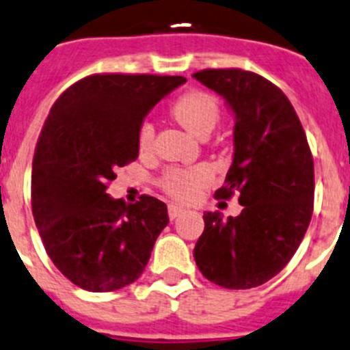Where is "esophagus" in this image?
<instances>
[{
  "mask_svg": "<svg viewBox=\"0 0 350 350\" xmlns=\"http://www.w3.org/2000/svg\"><path fill=\"white\" fill-rule=\"evenodd\" d=\"M183 213H185V209L181 208V206H178V204H169V218H171V220H174V218L181 217Z\"/></svg>",
  "mask_w": 350,
  "mask_h": 350,
  "instance_id": "esophagus-1",
  "label": "esophagus"
}]
</instances>
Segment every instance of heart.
I'll list each match as a JSON object with an SVG mask.
<instances>
[{
	"label": "heart",
	"instance_id": "b5f03b06",
	"mask_svg": "<svg viewBox=\"0 0 350 350\" xmlns=\"http://www.w3.org/2000/svg\"><path fill=\"white\" fill-rule=\"evenodd\" d=\"M171 114L183 129L193 133L196 137H208L220 120V103L206 91L192 90L183 93L171 105ZM154 139V129L151 123H142L137 133L139 150L142 153L151 150ZM211 181V172L206 167L193 169H171L163 176V188L172 197L190 200Z\"/></svg>",
	"mask_w": 350,
	"mask_h": 350
}]
</instances>
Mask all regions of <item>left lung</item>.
I'll return each instance as SVG.
<instances>
[{"label":"left lung","mask_w":350,"mask_h":350,"mask_svg":"<svg viewBox=\"0 0 350 350\" xmlns=\"http://www.w3.org/2000/svg\"><path fill=\"white\" fill-rule=\"evenodd\" d=\"M200 84L234 116V154L217 199L239 197L243 211L204 213L193 248L200 273L226 288H252L296 254L314 211V158L293 103L267 79L239 68L200 70Z\"/></svg>","instance_id":"1"}]
</instances>
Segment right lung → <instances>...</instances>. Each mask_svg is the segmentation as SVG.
<instances>
[{
    "mask_svg": "<svg viewBox=\"0 0 350 350\" xmlns=\"http://www.w3.org/2000/svg\"><path fill=\"white\" fill-rule=\"evenodd\" d=\"M185 83L181 75H90L49 112L33 158V217L54 266L84 291L137 280L169 224L165 202L142 196L124 204L107 185L139 157L148 112Z\"/></svg>",
    "mask_w": 350,
    "mask_h": 350,
    "instance_id": "right-lung-1",
    "label": "right lung"
}]
</instances>
